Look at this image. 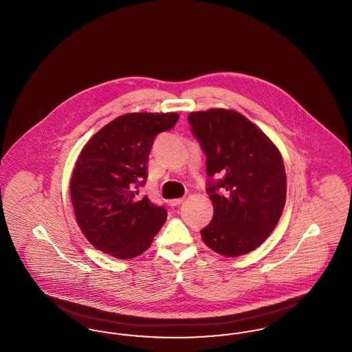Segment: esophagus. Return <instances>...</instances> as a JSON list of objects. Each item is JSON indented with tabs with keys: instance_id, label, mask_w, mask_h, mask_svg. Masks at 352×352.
<instances>
[{
	"instance_id": "esophagus-1",
	"label": "esophagus",
	"mask_w": 352,
	"mask_h": 352,
	"mask_svg": "<svg viewBox=\"0 0 352 352\" xmlns=\"http://www.w3.org/2000/svg\"><path fill=\"white\" fill-rule=\"evenodd\" d=\"M184 201L182 198H178V199H171V201H168V206H171V207H175V206H179L181 203Z\"/></svg>"
}]
</instances>
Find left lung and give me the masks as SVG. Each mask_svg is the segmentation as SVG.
<instances>
[{"label":"left lung","instance_id":"8db88e82","mask_svg":"<svg viewBox=\"0 0 352 352\" xmlns=\"http://www.w3.org/2000/svg\"><path fill=\"white\" fill-rule=\"evenodd\" d=\"M206 154L207 192L214 218L201 231L204 244L226 257L261 245L281 218L286 201L284 161L261 129L232 109L188 115Z\"/></svg>","mask_w":352,"mask_h":352}]
</instances>
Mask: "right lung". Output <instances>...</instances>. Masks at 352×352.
<instances>
[{
  "label": "right lung",
  "mask_w": 352,
  "mask_h": 352,
  "mask_svg": "<svg viewBox=\"0 0 352 352\" xmlns=\"http://www.w3.org/2000/svg\"><path fill=\"white\" fill-rule=\"evenodd\" d=\"M178 113H126L95 134L80 151L69 194L78 226L99 251L120 260L151 247L168 212L138 187L148 178L154 138L171 129Z\"/></svg>",
  "instance_id": "add662e5"
}]
</instances>
